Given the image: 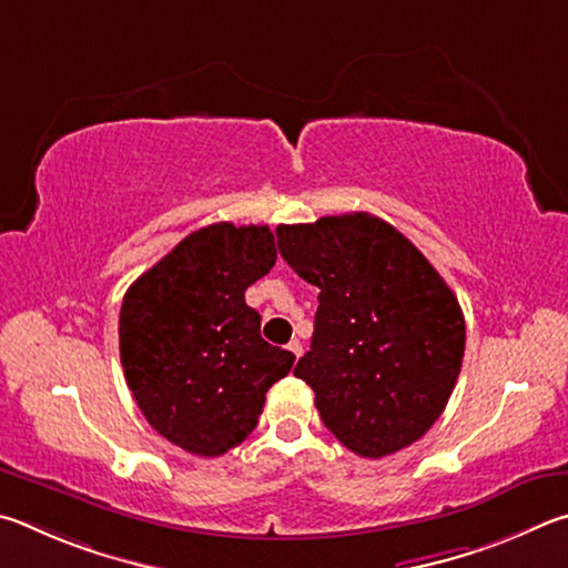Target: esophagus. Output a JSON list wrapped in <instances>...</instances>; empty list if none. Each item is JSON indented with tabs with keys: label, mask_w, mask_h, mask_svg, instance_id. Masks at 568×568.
Returning <instances> with one entry per match:
<instances>
[{
	"label": "esophagus",
	"mask_w": 568,
	"mask_h": 568,
	"mask_svg": "<svg viewBox=\"0 0 568 568\" xmlns=\"http://www.w3.org/2000/svg\"><path fill=\"white\" fill-rule=\"evenodd\" d=\"M286 349H290V352L296 356V359H300L302 352H304V349H302V342H300V339H292V342H290V346H286Z\"/></svg>",
	"instance_id": "34e87169"
}]
</instances>
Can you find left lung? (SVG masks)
Wrapping results in <instances>:
<instances>
[{"mask_svg": "<svg viewBox=\"0 0 568 568\" xmlns=\"http://www.w3.org/2000/svg\"><path fill=\"white\" fill-rule=\"evenodd\" d=\"M278 254L320 286L312 349L294 366L346 449L382 459L432 429L462 372V306L402 232L366 212L278 224Z\"/></svg>", "mask_w": 568, "mask_h": 568, "instance_id": "left-lung-1", "label": "left lung"}]
</instances>
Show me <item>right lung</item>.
Instances as JSON below:
<instances>
[{
  "mask_svg": "<svg viewBox=\"0 0 568 568\" xmlns=\"http://www.w3.org/2000/svg\"><path fill=\"white\" fill-rule=\"evenodd\" d=\"M276 262L268 226L209 224L129 286L119 354L129 389L166 442L222 456L254 432L294 354L262 339L244 292Z\"/></svg>",
  "mask_w": 568,
  "mask_h": 568,
  "instance_id": "1",
  "label": "right lung"
}]
</instances>
